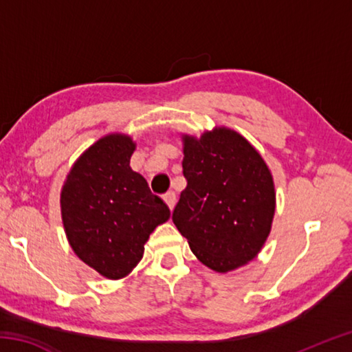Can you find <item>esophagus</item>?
<instances>
[{
  "label": "esophagus",
  "mask_w": 352,
  "mask_h": 352,
  "mask_svg": "<svg viewBox=\"0 0 352 352\" xmlns=\"http://www.w3.org/2000/svg\"><path fill=\"white\" fill-rule=\"evenodd\" d=\"M163 199H164L166 204H168V206L170 208V210H174L175 200H177V195H175L174 190H168V192H166V194L163 195Z\"/></svg>",
  "instance_id": "34e87169"
}]
</instances>
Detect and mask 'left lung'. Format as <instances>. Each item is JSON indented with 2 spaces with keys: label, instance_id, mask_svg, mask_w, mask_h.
<instances>
[{
  "label": "left lung",
  "instance_id": "left-lung-1",
  "mask_svg": "<svg viewBox=\"0 0 352 352\" xmlns=\"http://www.w3.org/2000/svg\"><path fill=\"white\" fill-rule=\"evenodd\" d=\"M182 190L172 220L200 262L230 272L252 261L270 233L275 186L250 142L219 127L184 136Z\"/></svg>",
  "mask_w": 352,
  "mask_h": 352
}]
</instances>
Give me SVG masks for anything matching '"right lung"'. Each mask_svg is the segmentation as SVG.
<instances>
[{"label": "right lung", "instance_id": "obj_1", "mask_svg": "<svg viewBox=\"0 0 352 352\" xmlns=\"http://www.w3.org/2000/svg\"><path fill=\"white\" fill-rule=\"evenodd\" d=\"M135 144L109 135L77 160L62 189L65 233L79 258L110 279L132 272L170 211L130 168Z\"/></svg>", "mask_w": 352, "mask_h": 352}]
</instances>
